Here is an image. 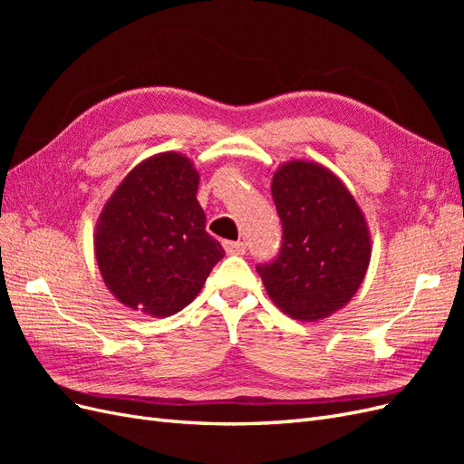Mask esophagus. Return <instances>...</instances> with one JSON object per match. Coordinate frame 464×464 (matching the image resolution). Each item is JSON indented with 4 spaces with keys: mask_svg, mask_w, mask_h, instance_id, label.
Masks as SVG:
<instances>
[{
    "mask_svg": "<svg viewBox=\"0 0 464 464\" xmlns=\"http://www.w3.org/2000/svg\"><path fill=\"white\" fill-rule=\"evenodd\" d=\"M224 249H227L228 256H244L246 244L244 242H224Z\"/></svg>",
    "mask_w": 464,
    "mask_h": 464,
    "instance_id": "obj_1",
    "label": "esophagus"
}]
</instances>
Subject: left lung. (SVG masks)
Masks as SVG:
<instances>
[{
  "label": "left lung",
  "instance_id": "obj_1",
  "mask_svg": "<svg viewBox=\"0 0 464 464\" xmlns=\"http://www.w3.org/2000/svg\"><path fill=\"white\" fill-rule=\"evenodd\" d=\"M271 193L283 246L273 263L257 266L265 290L292 319H325L354 298L368 273V220L343 179L314 160L280 164Z\"/></svg>",
  "mask_w": 464,
  "mask_h": 464
}]
</instances>
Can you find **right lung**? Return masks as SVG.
Segmentation results:
<instances>
[{"mask_svg": "<svg viewBox=\"0 0 464 464\" xmlns=\"http://www.w3.org/2000/svg\"><path fill=\"white\" fill-rule=\"evenodd\" d=\"M199 170L166 150L133 166L111 191L94 228L106 288L133 312L168 317L201 292L224 249L205 230Z\"/></svg>", "mask_w": 464, "mask_h": 464, "instance_id": "right-lung-1", "label": "right lung"}]
</instances>
